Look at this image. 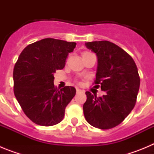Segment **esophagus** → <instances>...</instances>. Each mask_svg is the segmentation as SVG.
I'll use <instances>...</instances> for the list:
<instances>
[{"mask_svg":"<svg viewBox=\"0 0 154 154\" xmlns=\"http://www.w3.org/2000/svg\"><path fill=\"white\" fill-rule=\"evenodd\" d=\"M81 92H82L81 89H78V88H76V92H77V93H80Z\"/></svg>","mask_w":154,"mask_h":154,"instance_id":"1","label":"esophagus"}]
</instances>
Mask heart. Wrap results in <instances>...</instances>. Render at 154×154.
<instances>
[{
    "instance_id": "1",
    "label": "heart",
    "mask_w": 154,
    "mask_h": 154,
    "mask_svg": "<svg viewBox=\"0 0 154 154\" xmlns=\"http://www.w3.org/2000/svg\"><path fill=\"white\" fill-rule=\"evenodd\" d=\"M88 53H91V52H89V51H85V52H83V54H88ZM82 54V55H83Z\"/></svg>"
}]
</instances>
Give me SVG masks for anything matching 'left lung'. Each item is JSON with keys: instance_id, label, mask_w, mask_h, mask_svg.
<instances>
[{"instance_id": "1", "label": "left lung", "mask_w": 154, "mask_h": 154, "mask_svg": "<svg viewBox=\"0 0 154 154\" xmlns=\"http://www.w3.org/2000/svg\"><path fill=\"white\" fill-rule=\"evenodd\" d=\"M96 53L98 69L94 83L105 92L97 97L87 91L83 112L90 125L109 130L120 124L135 106L140 78L137 65L127 52L109 41L85 43Z\"/></svg>"}]
</instances>
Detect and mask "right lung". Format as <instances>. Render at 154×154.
I'll return each mask as SVG.
<instances>
[{
    "mask_svg": "<svg viewBox=\"0 0 154 154\" xmlns=\"http://www.w3.org/2000/svg\"><path fill=\"white\" fill-rule=\"evenodd\" d=\"M75 42L45 38L24 48L14 65V93L24 114L43 126L58 124L75 95L72 86L57 89L54 73L63 69Z\"/></svg>",
    "mask_w": 154,
    "mask_h": 154,
    "instance_id": "1",
    "label": "right lung"
}]
</instances>
